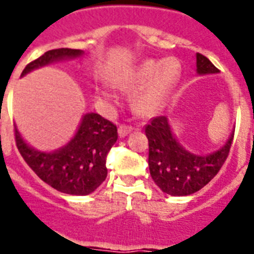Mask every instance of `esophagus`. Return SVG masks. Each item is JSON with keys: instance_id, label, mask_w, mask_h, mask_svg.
<instances>
[{"instance_id": "esophagus-1", "label": "esophagus", "mask_w": 254, "mask_h": 254, "mask_svg": "<svg viewBox=\"0 0 254 254\" xmlns=\"http://www.w3.org/2000/svg\"><path fill=\"white\" fill-rule=\"evenodd\" d=\"M131 130H133V127H129V125H120V127H119V135H120V137H125V135L129 134Z\"/></svg>"}]
</instances>
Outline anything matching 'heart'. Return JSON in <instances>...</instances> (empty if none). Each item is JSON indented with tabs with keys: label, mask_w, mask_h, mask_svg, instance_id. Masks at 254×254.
<instances>
[{
	"label": "heart",
	"mask_w": 254,
	"mask_h": 254,
	"mask_svg": "<svg viewBox=\"0 0 254 254\" xmlns=\"http://www.w3.org/2000/svg\"><path fill=\"white\" fill-rule=\"evenodd\" d=\"M181 71V63L175 58H167L163 61H145L133 69L125 83L134 87L147 84L135 96L134 105L137 111L145 115L158 111L178 84Z\"/></svg>",
	"instance_id": "obj_1"
}]
</instances>
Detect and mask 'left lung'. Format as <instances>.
I'll return each instance as SVG.
<instances>
[{
  "label": "left lung",
  "mask_w": 254,
  "mask_h": 254,
  "mask_svg": "<svg viewBox=\"0 0 254 254\" xmlns=\"http://www.w3.org/2000/svg\"><path fill=\"white\" fill-rule=\"evenodd\" d=\"M199 75L217 73L219 69L201 54H196ZM149 139V170L155 185L173 196H186L203 189L224 165L232 146L235 130L223 147L208 155L190 153L174 137L165 116L151 119L145 127Z\"/></svg>",
  "instance_id": "obj_1"
}]
</instances>
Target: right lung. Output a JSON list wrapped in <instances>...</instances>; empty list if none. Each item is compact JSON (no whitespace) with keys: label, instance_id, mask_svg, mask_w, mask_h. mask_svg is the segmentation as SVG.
Masks as SVG:
<instances>
[{"label":"right lung","instance_id":"right-lung-1","mask_svg":"<svg viewBox=\"0 0 254 254\" xmlns=\"http://www.w3.org/2000/svg\"><path fill=\"white\" fill-rule=\"evenodd\" d=\"M83 55L81 50H50L30 62L22 76L53 62ZM15 143L25 162L42 181L68 195H88L93 192L107 178V155L117 141V127L97 113L84 115L76 134L65 146L53 151L35 150L23 141L14 129Z\"/></svg>","mask_w":254,"mask_h":254}]
</instances>
